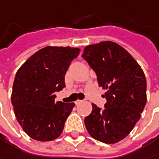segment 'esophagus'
I'll return each mask as SVG.
<instances>
[{
    "label": "esophagus",
    "instance_id": "34e87169",
    "mask_svg": "<svg viewBox=\"0 0 159 159\" xmlns=\"http://www.w3.org/2000/svg\"><path fill=\"white\" fill-rule=\"evenodd\" d=\"M83 102V100H77L76 101H75V105H79V104H81Z\"/></svg>",
    "mask_w": 159,
    "mask_h": 159
}]
</instances>
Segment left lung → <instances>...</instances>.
<instances>
[{
    "label": "left lung",
    "mask_w": 159,
    "mask_h": 159,
    "mask_svg": "<svg viewBox=\"0 0 159 159\" xmlns=\"http://www.w3.org/2000/svg\"><path fill=\"white\" fill-rule=\"evenodd\" d=\"M82 57L96 73L107 100L104 108L93 104L85 127L100 142H119L134 127L146 105L145 75L129 52L113 42L86 46Z\"/></svg>",
    "instance_id": "1"
}]
</instances>
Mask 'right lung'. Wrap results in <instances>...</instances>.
<instances>
[{"instance_id":"right-lung-1","label":"right lung","mask_w":159,"mask_h":159,"mask_svg":"<svg viewBox=\"0 0 159 159\" xmlns=\"http://www.w3.org/2000/svg\"><path fill=\"white\" fill-rule=\"evenodd\" d=\"M80 50L48 46L36 52L17 70L11 102L17 122L31 138L48 142L61 134L75 103L55 101L66 87L65 75Z\"/></svg>"}]
</instances>
